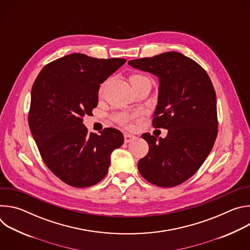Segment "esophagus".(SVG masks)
<instances>
[{"label": "esophagus", "mask_w": 250, "mask_h": 250, "mask_svg": "<svg viewBox=\"0 0 250 250\" xmlns=\"http://www.w3.org/2000/svg\"><path fill=\"white\" fill-rule=\"evenodd\" d=\"M124 138H125V144H128V142L134 140V139L136 138V136L133 135V134H129V133L125 132V133L124 134Z\"/></svg>", "instance_id": "1"}]
</instances>
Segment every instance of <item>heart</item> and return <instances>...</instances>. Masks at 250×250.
<instances>
[{"label":"heart","mask_w":250,"mask_h":250,"mask_svg":"<svg viewBox=\"0 0 250 250\" xmlns=\"http://www.w3.org/2000/svg\"><path fill=\"white\" fill-rule=\"evenodd\" d=\"M145 79H148L147 77L141 75V74H133L129 77V82L131 85H133L135 82L140 81V80H145ZM136 116V113H127V112H121L117 115L114 116V120L121 125L123 126H129L130 123L132 121V119Z\"/></svg>","instance_id":"obj_1"}]
</instances>
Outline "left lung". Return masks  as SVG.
Segmentation results:
<instances>
[{
	"instance_id": "left-lung-1",
	"label": "left lung",
	"mask_w": 250,
	"mask_h": 250,
	"mask_svg": "<svg viewBox=\"0 0 250 250\" xmlns=\"http://www.w3.org/2000/svg\"><path fill=\"white\" fill-rule=\"evenodd\" d=\"M158 77V101L152 125L168 129L165 138L141 135L149 146L138 161L141 176L153 185L169 188L192 177L204 163L218 134L217 97L206 71L175 51L128 61Z\"/></svg>"
}]
</instances>
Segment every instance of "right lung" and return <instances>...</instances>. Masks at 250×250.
<instances>
[{
	"mask_svg": "<svg viewBox=\"0 0 250 250\" xmlns=\"http://www.w3.org/2000/svg\"><path fill=\"white\" fill-rule=\"evenodd\" d=\"M125 61L72 53L45 65L32 85L30 131L46 166L70 186L85 188L103 180L112 152L124 144L116 128L89 133L83 117L97 106L100 85Z\"/></svg>",
	"mask_w": 250,
	"mask_h": 250,
	"instance_id": "obj_1",
	"label": "right lung"
}]
</instances>
